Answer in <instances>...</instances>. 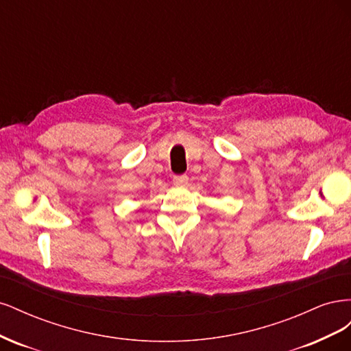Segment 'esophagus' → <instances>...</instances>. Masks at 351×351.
I'll use <instances>...</instances> for the list:
<instances>
[{
    "label": "esophagus",
    "instance_id": "obj_1",
    "mask_svg": "<svg viewBox=\"0 0 351 351\" xmlns=\"http://www.w3.org/2000/svg\"><path fill=\"white\" fill-rule=\"evenodd\" d=\"M189 182V177L186 174H182V176H174L173 177V184L177 186V187H183L186 186Z\"/></svg>",
    "mask_w": 351,
    "mask_h": 351
}]
</instances>
